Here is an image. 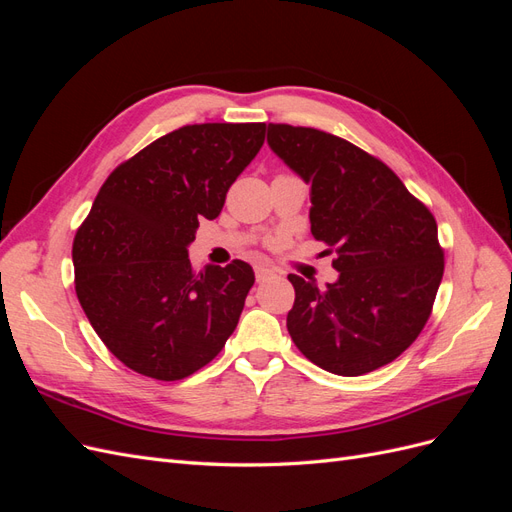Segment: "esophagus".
Here are the masks:
<instances>
[{
    "label": "esophagus",
    "mask_w": 512,
    "mask_h": 512,
    "mask_svg": "<svg viewBox=\"0 0 512 512\" xmlns=\"http://www.w3.org/2000/svg\"><path fill=\"white\" fill-rule=\"evenodd\" d=\"M271 275H273L271 269H267V267H256V282H265V280H269Z\"/></svg>",
    "instance_id": "esophagus-1"
}]
</instances>
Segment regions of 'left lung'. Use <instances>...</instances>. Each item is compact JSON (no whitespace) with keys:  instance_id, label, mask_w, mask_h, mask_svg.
Returning a JSON list of instances; mask_svg holds the SVG:
<instances>
[{"instance_id":"left-lung-1","label":"left lung","mask_w":512,"mask_h":512,"mask_svg":"<svg viewBox=\"0 0 512 512\" xmlns=\"http://www.w3.org/2000/svg\"><path fill=\"white\" fill-rule=\"evenodd\" d=\"M267 141L309 183L312 235L335 254V284L290 273L286 327L309 361L337 376L389 365L427 324L444 273L433 213L393 170L344 138L269 123Z\"/></svg>"}]
</instances>
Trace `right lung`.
Segmentation results:
<instances>
[{
    "instance_id": "right-lung-1",
    "label": "right lung",
    "mask_w": 512,
    "mask_h": 512,
    "mask_svg": "<svg viewBox=\"0 0 512 512\" xmlns=\"http://www.w3.org/2000/svg\"><path fill=\"white\" fill-rule=\"evenodd\" d=\"M267 123H194L121 162L72 243L76 297L104 346L132 371L175 382L211 363L237 329L254 271H194L198 222L265 143Z\"/></svg>"
}]
</instances>
